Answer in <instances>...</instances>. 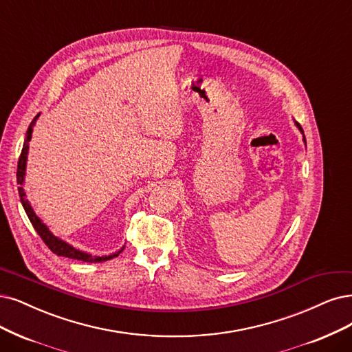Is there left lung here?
<instances>
[{
  "label": "left lung",
  "mask_w": 352,
  "mask_h": 352,
  "mask_svg": "<svg viewBox=\"0 0 352 352\" xmlns=\"http://www.w3.org/2000/svg\"><path fill=\"white\" fill-rule=\"evenodd\" d=\"M296 124H297V127H298V129H300V132H302V133H303V129H302V126H300V124H298V123H297V122H296ZM305 140H306V139H305Z\"/></svg>",
  "instance_id": "1"
}]
</instances>
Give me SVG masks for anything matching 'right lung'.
Masks as SVG:
<instances>
[{"label":"right lung","mask_w":352,"mask_h":352,"mask_svg":"<svg viewBox=\"0 0 352 352\" xmlns=\"http://www.w3.org/2000/svg\"><path fill=\"white\" fill-rule=\"evenodd\" d=\"M38 117V114L34 117V119L32 120L29 129H28V135H25V140H24V145H23V149H21V153H20V158H19V164H17V184H20L19 187V194H20V200H21V204L24 207L25 213H28V217L30 219V222L33 225V228L36 229L37 235L42 238V241L46 243L47 248L59 255V256H67V258H71V259H78V261H85V263H102V261H109V259L111 258H116L117 255H119L123 248L119 251V252H114L109 256H93L89 254H85L82 251H78L75 250L74 246L68 245L67 242H63L62 239L54 236L50 233V230L46 228V225L42 223V220L38 219L36 216V213L33 212L30 203L25 200V194H24V190H23V181H24V171H25V161H28V151H29V140L32 138V132H33V126L36 123V119Z\"/></svg>","instance_id":"1"}]
</instances>
